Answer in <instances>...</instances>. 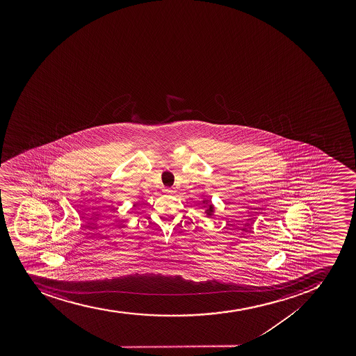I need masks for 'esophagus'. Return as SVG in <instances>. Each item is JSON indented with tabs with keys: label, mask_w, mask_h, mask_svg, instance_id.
Segmentation results:
<instances>
[{
	"label": "esophagus",
	"mask_w": 356,
	"mask_h": 356,
	"mask_svg": "<svg viewBox=\"0 0 356 356\" xmlns=\"http://www.w3.org/2000/svg\"><path fill=\"white\" fill-rule=\"evenodd\" d=\"M164 192L165 193H167V195H170V193H173V190L168 189V188H167V189H164Z\"/></svg>",
	"instance_id": "esophagus-1"
}]
</instances>
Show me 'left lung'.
<instances>
[{
  "label": "left lung",
  "instance_id": "8db88e82",
  "mask_svg": "<svg viewBox=\"0 0 356 356\" xmlns=\"http://www.w3.org/2000/svg\"><path fill=\"white\" fill-rule=\"evenodd\" d=\"M202 208L204 209V214L207 218H211L215 213L214 204H211V200L208 198H202Z\"/></svg>",
  "mask_w": 356,
  "mask_h": 356
}]
</instances>
